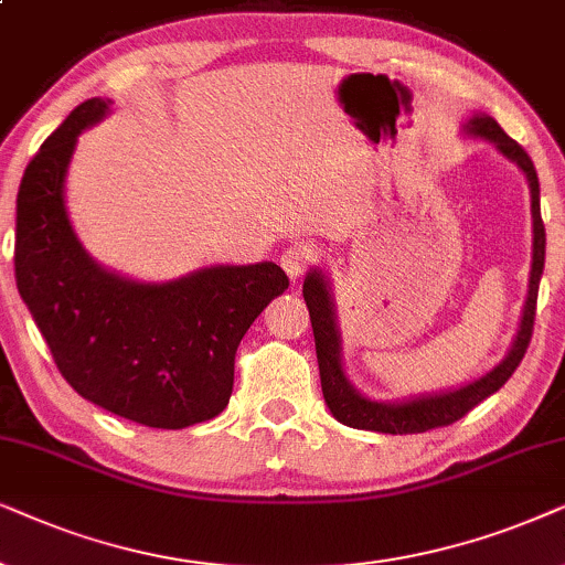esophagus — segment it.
Listing matches in <instances>:
<instances>
[{
    "instance_id": "1",
    "label": "esophagus",
    "mask_w": 565,
    "mask_h": 565,
    "mask_svg": "<svg viewBox=\"0 0 565 565\" xmlns=\"http://www.w3.org/2000/svg\"><path fill=\"white\" fill-rule=\"evenodd\" d=\"M315 260V250L310 245L305 243H295V245H287L278 255V263H281V268L287 270L289 278H299L307 270V266Z\"/></svg>"
}]
</instances>
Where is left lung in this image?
Masks as SVG:
<instances>
[{
    "label": "left lung",
    "instance_id": "obj_1",
    "mask_svg": "<svg viewBox=\"0 0 565 565\" xmlns=\"http://www.w3.org/2000/svg\"><path fill=\"white\" fill-rule=\"evenodd\" d=\"M472 137H483L499 147V152L507 160L516 162L527 175L530 193H532V270H530V291L527 302H524L522 322H519L516 338L511 343L507 359L499 366L476 382L460 390H449V393L439 395H420L413 401L403 403H377L364 397L353 390V385L345 377L341 364V333L335 326V305L330 297V284L322 270H310L302 284V295L310 310L312 333H315V351H318L320 364V385L322 397H326L328 408L341 424L351 428H366V431L380 434H424L428 428L449 426L460 420L465 413H470L480 401L493 395L495 390L503 387L519 361L527 353V345L532 341V326H535V310H537V289L540 276L545 268V224L540 216V183L535 164H532L530 154L516 145L514 139L507 137V131L491 116H472L470 124L465 126Z\"/></svg>",
    "mask_w": 565,
    "mask_h": 565
}]
</instances>
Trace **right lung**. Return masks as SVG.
I'll list each match as a JSON object with an SVG mask.
<instances>
[{
    "mask_svg": "<svg viewBox=\"0 0 565 565\" xmlns=\"http://www.w3.org/2000/svg\"><path fill=\"white\" fill-rule=\"evenodd\" d=\"M110 100H85L43 141L18 191L14 278L58 372L85 401L152 428H185L227 408L237 345L289 289L276 263L212 266L141 284L89 258L64 206L82 129Z\"/></svg>",
    "mask_w": 565,
    "mask_h": 565,
    "instance_id": "right-lung-1",
    "label": "right lung"
}]
</instances>
